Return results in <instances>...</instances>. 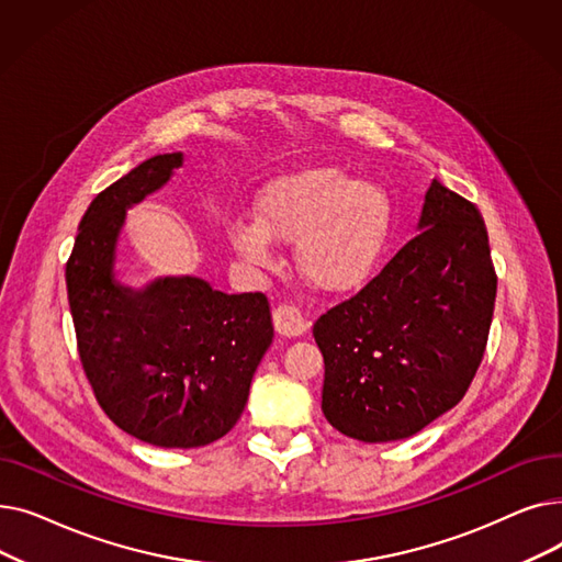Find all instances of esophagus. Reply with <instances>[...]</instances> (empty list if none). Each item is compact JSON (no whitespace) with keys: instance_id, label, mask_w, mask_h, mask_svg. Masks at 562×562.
Listing matches in <instances>:
<instances>
[{"instance_id":"obj_1","label":"esophagus","mask_w":562,"mask_h":562,"mask_svg":"<svg viewBox=\"0 0 562 562\" xmlns=\"http://www.w3.org/2000/svg\"><path fill=\"white\" fill-rule=\"evenodd\" d=\"M273 323H276V330L282 337H301L307 333V321L301 314L299 307L293 305H280L273 312Z\"/></svg>"}]
</instances>
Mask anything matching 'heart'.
I'll use <instances>...</instances> for the list:
<instances>
[{
	"label": "heart",
	"mask_w": 562,
	"mask_h": 562,
	"mask_svg": "<svg viewBox=\"0 0 562 562\" xmlns=\"http://www.w3.org/2000/svg\"><path fill=\"white\" fill-rule=\"evenodd\" d=\"M392 225V200L378 184L352 180L339 166H316L266 187L255 221H236L229 244L252 266L276 261L273 241L296 244L293 259L310 284L350 293L375 276Z\"/></svg>",
	"instance_id": "obj_1"
}]
</instances>
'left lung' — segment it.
<instances>
[{
    "label": "left lung",
    "mask_w": 562,
    "mask_h": 562,
    "mask_svg": "<svg viewBox=\"0 0 562 562\" xmlns=\"http://www.w3.org/2000/svg\"><path fill=\"white\" fill-rule=\"evenodd\" d=\"M417 229L312 330L326 362L323 415L367 445L407 439L456 407L487 344L496 273L479 206L432 180Z\"/></svg>",
    "instance_id": "8db88e82"
}]
</instances>
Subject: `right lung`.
I'll use <instances>...</instances> for the list:
<instances>
[{"label": "right lung", "mask_w": 562, "mask_h": 562, "mask_svg": "<svg viewBox=\"0 0 562 562\" xmlns=\"http://www.w3.org/2000/svg\"><path fill=\"white\" fill-rule=\"evenodd\" d=\"M182 153L145 159L88 206L66 266L79 358L106 417L161 449H198L239 422L273 344L263 293L216 291L200 278L127 286L117 244L127 210L161 189Z\"/></svg>", "instance_id": "right-lung-1"}]
</instances>
